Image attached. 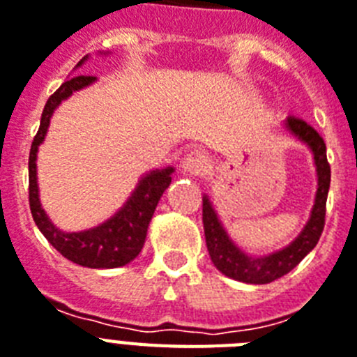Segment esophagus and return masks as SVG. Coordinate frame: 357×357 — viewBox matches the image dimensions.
Wrapping results in <instances>:
<instances>
[{
  "instance_id": "1",
  "label": "esophagus",
  "mask_w": 357,
  "mask_h": 357,
  "mask_svg": "<svg viewBox=\"0 0 357 357\" xmlns=\"http://www.w3.org/2000/svg\"><path fill=\"white\" fill-rule=\"evenodd\" d=\"M182 172L188 173V175H193V176H204L210 173L211 169V164L208 160L204 153L200 151H191L188 157L182 160Z\"/></svg>"
}]
</instances>
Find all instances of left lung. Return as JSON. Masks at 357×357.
I'll list each match as a JSON object with an SVG mask.
<instances>
[{
    "mask_svg": "<svg viewBox=\"0 0 357 357\" xmlns=\"http://www.w3.org/2000/svg\"><path fill=\"white\" fill-rule=\"evenodd\" d=\"M282 129L291 138H296L297 142L305 144L310 149L317 175V191L310 217L290 244L261 257L248 255L229 238L228 231L215 213L210 199L206 195L202 197V222H204L206 246L210 252L211 263L219 272L225 273L226 278L235 279V281L248 282V284H266L287 275L316 248L323 226H325V206L328 188H331V166L326 162L325 142L316 129L294 116L282 122Z\"/></svg>",
    "mask_w": 357,
    "mask_h": 357,
    "instance_id": "obj_1",
    "label": "left lung"
}]
</instances>
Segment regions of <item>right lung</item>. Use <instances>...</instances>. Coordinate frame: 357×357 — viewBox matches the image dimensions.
Returning <instances> with one entry per match:
<instances>
[{"mask_svg": "<svg viewBox=\"0 0 357 357\" xmlns=\"http://www.w3.org/2000/svg\"><path fill=\"white\" fill-rule=\"evenodd\" d=\"M98 54L107 56L109 52H98ZM87 60H89V54L78 61L75 70L79 69ZM94 82H96L94 76H73L63 82L60 89L47 100L43 113H41L40 129L34 137L31 155H29V202H31L32 219L36 222L38 229L63 257L85 268H119L131 263L132 259L142 252L147 226L151 222L162 193L172 184L175 167L169 166L146 173L116 213L111 215L102 225L82 229V231H63L52 225L47 211L41 208L40 188H38V149L45 140L52 114L63 100L73 96L76 91L89 87Z\"/></svg>", "mask_w": 357, "mask_h": 357, "instance_id": "right-lung-1", "label": "right lung"}]
</instances>
